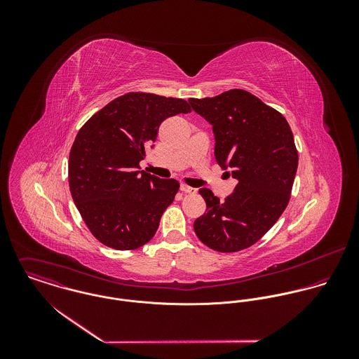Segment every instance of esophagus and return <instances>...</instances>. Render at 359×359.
<instances>
[{"mask_svg": "<svg viewBox=\"0 0 359 359\" xmlns=\"http://www.w3.org/2000/svg\"><path fill=\"white\" fill-rule=\"evenodd\" d=\"M181 191L184 192V194H189V195H195L196 192H198V189H195V188H192V187H188V185H181Z\"/></svg>", "mask_w": 359, "mask_h": 359, "instance_id": "obj_1", "label": "esophagus"}]
</instances>
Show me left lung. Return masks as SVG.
<instances>
[{"label":"left lung","instance_id":"1","mask_svg":"<svg viewBox=\"0 0 359 359\" xmlns=\"http://www.w3.org/2000/svg\"><path fill=\"white\" fill-rule=\"evenodd\" d=\"M192 109L212 126L214 154L232 168L235 191L219 202L203 188L205 212L194 229L207 248L219 253L245 250L279 219L290 201L299 154L287 120L245 90L212 98H191Z\"/></svg>","mask_w":359,"mask_h":359}]
</instances>
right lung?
Listing matches in <instances>:
<instances>
[{
    "mask_svg": "<svg viewBox=\"0 0 359 359\" xmlns=\"http://www.w3.org/2000/svg\"><path fill=\"white\" fill-rule=\"evenodd\" d=\"M181 98L128 93L93 114L69 156V188L90 232L104 246L135 250L148 243L180 182L138 171L167 117L189 113Z\"/></svg>",
    "mask_w": 359,
    "mask_h": 359,
    "instance_id": "add662e5",
    "label": "right lung"
}]
</instances>
